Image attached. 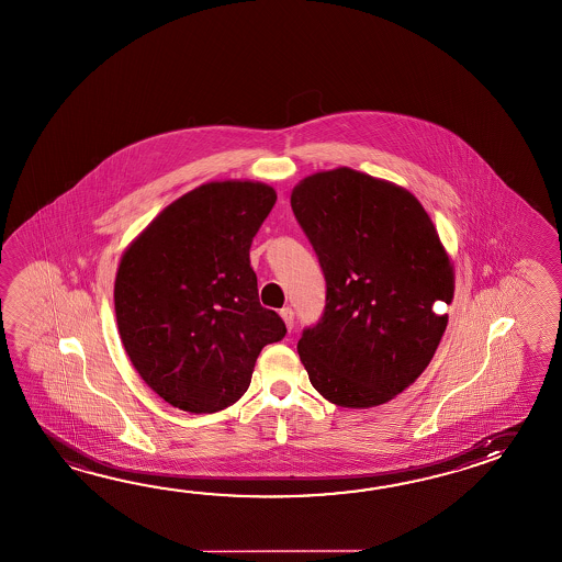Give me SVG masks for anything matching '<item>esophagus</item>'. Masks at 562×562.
<instances>
[{
  "mask_svg": "<svg viewBox=\"0 0 562 562\" xmlns=\"http://www.w3.org/2000/svg\"><path fill=\"white\" fill-rule=\"evenodd\" d=\"M280 316H282V321L286 323L288 330H292V328H294V311H292L290 306H286V308L280 311Z\"/></svg>",
  "mask_w": 562,
  "mask_h": 562,
  "instance_id": "34e87169",
  "label": "esophagus"
}]
</instances>
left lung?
<instances>
[{"label":"left lung","mask_w":562,"mask_h":562,"mask_svg":"<svg viewBox=\"0 0 562 562\" xmlns=\"http://www.w3.org/2000/svg\"><path fill=\"white\" fill-rule=\"evenodd\" d=\"M290 203L326 282L325 312L299 340L312 387L340 407L387 403L448 326L453 270L436 227L409 191L347 167L306 177Z\"/></svg>","instance_id":"1"}]
</instances>
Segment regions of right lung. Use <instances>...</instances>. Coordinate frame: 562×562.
<instances>
[{
	"instance_id": "obj_1",
	"label": "right lung",
	"mask_w": 562,
	"mask_h": 562,
	"mask_svg": "<svg viewBox=\"0 0 562 562\" xmlns=\"http://www.w3.org/2000/svg\"><path fill=\"white\" fill-rule=\"evenodd\" d=\"M274 203L263 183H205L165 207L121 260L114 312L126 355L173 407H229L250 387L260 350L286 335L260 304L250 266Z\"/></svg>"
}]
</instances>
